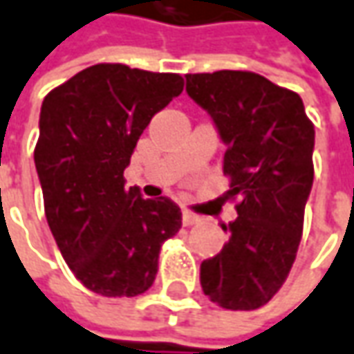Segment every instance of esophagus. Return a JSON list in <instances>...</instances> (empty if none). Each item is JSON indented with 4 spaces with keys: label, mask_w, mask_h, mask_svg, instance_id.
Wrapping results in <instances>:
<instances>
[{
    "label": "esophagus",
    "mask_w": 354,
    "mask_h": 354,
    "mask_svg": "<svg viewBox=\"0 0 354 354\" xmlns=\"http://www.w3.org/2000/svg\"><path fill=\"white\" fill-rule=\"evenodd\" d=\"M182 223L186 227L196 225V223H200V217L196 214H192V212H188V209H184V212H182Z\"/></svg>",
    "instance_id": "34e87169"
}]
</instances>
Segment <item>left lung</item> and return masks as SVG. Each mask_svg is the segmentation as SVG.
Here are the masks:
<instances>
[{"mask_svg":"<svg viewBox=\"0 0 354 354\" xmlns=\"http://www.w3.org/2000/svg\"><path fill=\"white\" fill-rule=\"evenodd\" d=\"M186 92L214 119L227 147L229 241L201 262L203 294L225 310H257L286 282L313 184L315 131L298 93L254 72L186 74Z\"/></svg>","mask_w":354,"mask_h":354,"instance_id":"1","label":"left lung"}]
</instances>
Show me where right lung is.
<instances>
[{
    "label": "right lung",
    "mask_w": 354,
    "mask_h": 354,
    "mask_svg": "<svg viewBox=\"0 0 354 354\" xmlns=\"http://www.w3.org/2000/svg\"><path fill=\"white\" fill-rule=\"evenodd\" d=\"M182 90L178 74L95 64L44 97L35 147L44 215L70 270L100 296L147 292L182 227L174 201L145 200L123 178L142 131Z\"/></svg>",
    "instance_id": "add662e5"
}]
</instances>
